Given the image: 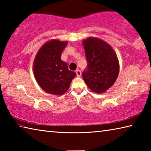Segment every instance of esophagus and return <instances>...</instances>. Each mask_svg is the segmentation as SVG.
Here are the masks:
<instances>
[{"label": "esophagus", "instance_id": "obj_1", "mask_svg": "<svg viewBox=\"0 0 151 151\" xmlns=\"http://www.w3.org/2000/svg\"><path fill=\"white\" fill-rule=\"evenodd\" d=\"M76 76H77L78 77H80V76H81V71L80 70H76Z\"/></svg>", "mask_w": 151, "mask_h": 151}]
</instances>
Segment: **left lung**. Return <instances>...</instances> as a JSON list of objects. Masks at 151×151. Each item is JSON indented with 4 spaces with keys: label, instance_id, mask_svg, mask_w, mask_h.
Instances as JSON below:
<instances>
[{
    "label": "left lung",
    "instance_id": "8db88e82",
    "mask_svg": "<svg viewBox=\"0 0 151 151\" xmlns=\"http://www.w3.org/2000/svg\"><path fill=\"white\" fill-rule=\"evenodd\" d=\"M87 66L83 78L94 93H102L109 89L119 75V63L116 53L106 42L90 37L83 41Z\"/></svg>",
    "mask_w": 151,
    "mask_h": 151
}]
</instances>
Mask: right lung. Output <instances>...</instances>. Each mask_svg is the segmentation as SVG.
Instances as JSON below:
<instances>
[{
  "mask_svg": "<svg viewBox=\"0 0 151 151\" xmlns=\"http://www.w3.org/2000/svg\"><path fill=\"white\" fill-rule=\"evenodd\" d=\"M67 42L52 40L39 50L33 70L38 84L47 93L61 95L68 91L76 74L70 70L60 57Z\"/></svg>",
  "mask_w": 151,
  "mask_h": 151,
  "instance_id": "right-lung-1",
  "label": "right lung"
}]
</instances>
